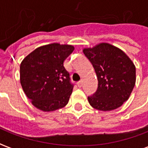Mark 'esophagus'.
I'll return each instance as SVG.
<instances>
[{
    "label": "esophagus",
    "mask_w": 148,
    "mask_h": 148,
    "mask_svg": "<svg viewBox=\"0 0 148 148\" xmlns=\"http://www.w3.org/2000/svg\"><path fill=\"white\" fill-rule=\"evenodd\" d=\"M77 85L78 87H82V85H83V82H82V81H80V82H77Z\"/></svg>",
    "instance_id": "34e87169"
}]
</instances>
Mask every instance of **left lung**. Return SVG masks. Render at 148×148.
<instances>
[{"mask_svg": "<svg viewBox=\"0 0 148 148\" xmlns=\"http://www.w3.org/2000/svg\"><path fill=\"white\" fill-rule=\"evenodd\" d=\"M83 53L93 65L98 87L88 97L90 105L101 111L121 107L130 97L136 84V66L122 50L101 42L84 48Z\"/></svg>", "mask_w": 148, "mask_h": 148, "instance_id": "8db88e82", "label": "left lung"}]
</instances>
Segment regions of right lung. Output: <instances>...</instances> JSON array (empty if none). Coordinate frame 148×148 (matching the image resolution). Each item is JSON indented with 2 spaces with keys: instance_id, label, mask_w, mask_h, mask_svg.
Listing matches in <instances>:
<instances>
[{
  "instance_id": "add662e5",
  "label": "right lung",
  "mask_w": 148,
  "mask_h": 148,
  "mask_svg": "<svg viewBox=\"0 0 148 148\" xmlns=\"http://www.w3.org/2000/svg\"><path fill=\"white\" fill-rule=\"evenodd\" d=\"M74 50V46L54 42L34 50L21 62V86L39 110L52 112L67 105L74 86L63 63Z\"/></svg>"
}]
</instances>
